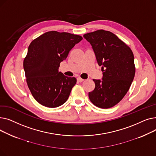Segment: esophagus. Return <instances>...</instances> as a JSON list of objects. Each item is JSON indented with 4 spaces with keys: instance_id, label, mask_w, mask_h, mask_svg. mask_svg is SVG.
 <instances>
[{
    "instance_id": "obj_1",
    "label": "esophagus",
    "mask_w": 156,
    "mask_h": 156,
    "mask_svg": "<svg viewBox=\"0 0 156 156\" xmlns=\"http://www.w3.org/2000/svg\"><path fill=\"white\" fill-rule=\"evenodd\" d=\"M84 80H85L84 79L81 78H80V77H78V78H77V81H78V82H82V81H83Z\"/></svg>"
}]
</instances>
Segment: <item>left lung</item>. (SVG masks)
Wrapping results in <instances>:
<instances>
[{
    "label": "left lung",
    "mask_w": 156,
    "mask_h": 156,
    "mask_svg": "<svg viewBox=\"0 0 156 156\" xmlns=\"http://www.w3.org/2000/svg\"><path fill=\"white\" fill-rule=\"evenodd\" d=\"M83 37L91 44L103 71L102 80H93L95 87L88 93L89 99L98 108H112L122 100L132 85L135 74L133 54L109 31L97 30Z\"/></svg>",
    "instance_id": "obj_1"
}]
</instances>
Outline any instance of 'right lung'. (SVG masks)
<instances>
[{"instance_id":"add662e5","label":"right lung","mask_w":156,"mask_h":156,"mask_svg":"<svg viewBox=\"0 0 156 156\" xmlns=\"http://www.w3.org/2000/svg\"><path fill=\"white\" fill-rule=\"evenodd\" d=\"M82 39L69 33L51 31L31 42L23 67L30 90L41 105L54 108L68 100L76 79L59 72V65Z\"/></svg>"}]
</instances>
